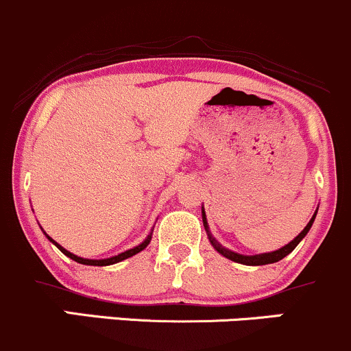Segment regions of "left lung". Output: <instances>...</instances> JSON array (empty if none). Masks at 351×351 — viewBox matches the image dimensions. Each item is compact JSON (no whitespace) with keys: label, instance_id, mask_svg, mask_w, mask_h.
<instances>
[{"label":"left lung","instance_id":"1","mask_svg":"<svg viewBox=\"0 0 351 351\" xmlns=\"http://www.w3.org/2000/svg\"><path fill=\"white\" fill-rule=\"evenodd\" d=\"M202 217H203V226H205L206 230V234H208V240H210V243L213 245V248L217 250L219 255H223L225 258H228V260L232 261H237V263H241V265H250V267H260V265H268V263H276V261L283 260L285 256L290 255L291 252L296 248V245L300 243V241L303 240V238L306 237V233L310 232L311 225H313L315 221V217H317V211H315V215L311 217L310 221H308V225L303 228V232L298 234V237L293 238V240L290 241L288 245H285L283 248L276 250V252H269V253H261V255H240V253H234L232 250L225 248V246H221L218 243L217 240H215L213 237H211L210 233V228H208V221H206V215H205V208H202Z\"/></svg>","mask_w":351,"mask_h":351}]
</instances>
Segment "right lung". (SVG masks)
<instances>
[{"mask_svg":"<svg viewBox=\"0 0 351 351\" xmlns=\"http://www.w3.org/2000/svg\"><path fill=\"white\" fill-rule=\"evenodd\" d=\"M45 234H46V233H45ZM46 237H48V234H46ZM48 240L51 241V243L55 245L56 248H60V250H61V253H64V255H66L68 258H71V260H75L76 263H82V265H91V267H108V265H114V263H118V261H123V260H126V258H130V256L136 255V253L143 252V250L146 248V246L149 245V241H152V233H149L148 237H146L145 240L141 241L140 245L134 246V248H132V250H126V252L119 253V255H117V256L105 258V260H88V258L76 256V255H73V253H69L68 250H64L63 246H61L60 243H56V241L53 240V238H49V237H48Z\"/></svg>","mask_w":351,"mask_h":351,"instance_id":"1","label":"right lung"}]
</instances>
